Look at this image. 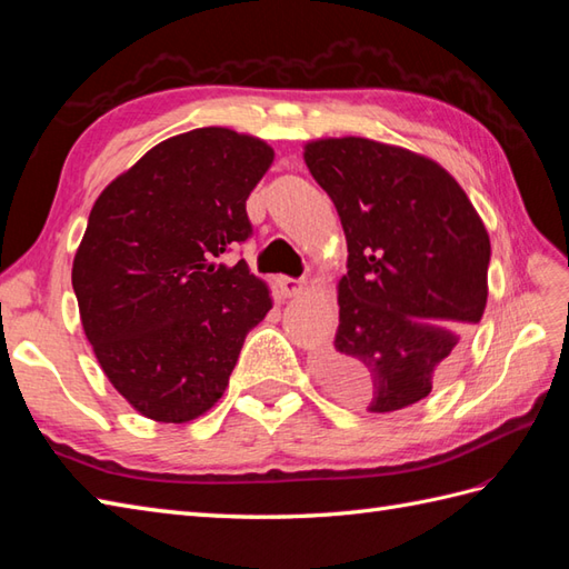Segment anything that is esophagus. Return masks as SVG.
<instances>
[{"mask_svg":"<svg viewBox=\"0 0 569 569\" xmlns=\"http://www.w3.org/2000/svg\"><path fill=\"white\" fill-rule=\"evenodd\" d=\"M278 288H281V293H283L286 298H291V296L303 293V281H300V278L281 276V278H278Z\"/></svg>","mask_w":569,"mask_h":569,"instance_id":"obj_1","label":"esophagus"}]
</instances>
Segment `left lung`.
<instances>
[{
	"label": "left lung",
	"instance_id": "1",
	"mask_svg": "<svg viewBox=\"0 0 569 569\" xmlns=\"http://www.w3.org/2000/svg\"><path fill=\"white\" fill-rule=\"evenodd\" d=\"M306 163L335 202L349 251L340 328L318 377L371 413L413 406L447 379L485 316V222L442 166L401 147L320 139Z\"/></svg>",
	"mask_w": 569,
	"mask_h": 569
}]
</instances>
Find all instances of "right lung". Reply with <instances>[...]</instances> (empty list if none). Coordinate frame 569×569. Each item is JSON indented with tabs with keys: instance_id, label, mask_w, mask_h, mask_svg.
<instances>
[{
	"instance_id": "right-lung-1",
	"label": "right lung",
	"mask_w": 569,
	"mask_h": 569,
	"mask_svg": "<svg viewBox=\"0 0 569 569\" xmlns=\"http://www.w3.org/2000/svg\"><path fill=\"white\" fill-rule=\"evenodd\" d=\"M273 161L261 139L204 127L161 141L94 200L72 261L82 330L141 416L188 422L220 401L271 310L244 259L247 198Z\"/></svg>"
}]
</instances>
